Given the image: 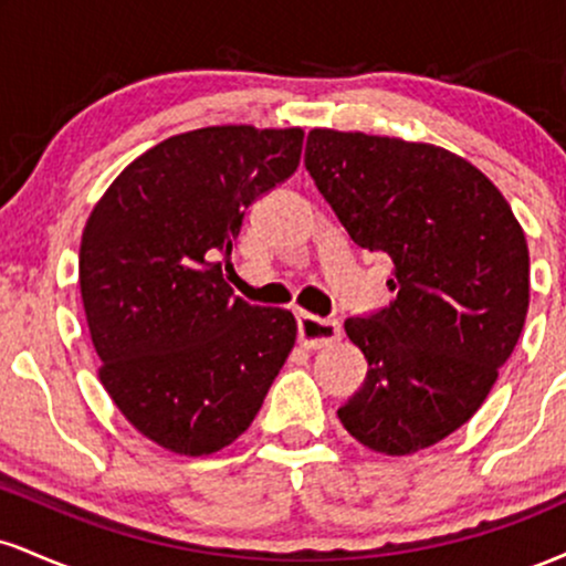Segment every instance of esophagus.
I'll return each instance as SVG.
<instances>
[{
	"label": "esophagus",
	"mask_w": 566,
	"mask_h": 566,
	"mask_svg": "<svg viewBox=\"0 0 566 566\" xmlns=\"http://www.w3.org/2000/svg\"><path fill=\"white\" fill-rule=\"evenodd\" d=\"M343 327L335 319H319L314 314L297 311V340L305 348H327L340 340Z\"/></svg>",
	"instance_id": "esophagus-1"
}]
</instances>
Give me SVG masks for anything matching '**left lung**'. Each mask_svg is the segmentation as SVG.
<instances>
[{
	"label": "left lung",
	"instance_id": "obj_1",
	"mask_svg": "<svg viewBox=\"0 0 566 566\" xmlns=\"http://www.w3.org/2000/svg\"><path fill=\"white\" fill-rule=\"evenodd\" d=\"M305 167L356 244L394 261V301L346 319L367 380L337 409L367 450L412 454L469 423L530 308V250L469 159L388 135L316 127Z\"/></svg>",
	"mask_w": 566,
	"mask_h": 566
}]
</instances>
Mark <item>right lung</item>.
<instances>
[{
  "label": "right lung",
  "instance_id": "add662e5",
  "mask_svg": "<svg viewBox=\"0 0 566 566\" xmlns=\"http://www.w3.org/2000/svg\"><path fill=\"white\" fill-rule=\"evenodd\" d=\"M303 135H172L116 175L84 226L80 290L97 378L135 431L175 454L242 437L295 346V316L233 297L220 258L247 207L297 170Z\"/></svg>",
  "mask_w": 566,
  "mask_h": 566
}]
</instances>
